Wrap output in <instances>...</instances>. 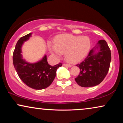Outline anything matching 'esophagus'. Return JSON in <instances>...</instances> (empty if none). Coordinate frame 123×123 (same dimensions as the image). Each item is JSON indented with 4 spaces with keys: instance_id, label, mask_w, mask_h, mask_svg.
<instances>
[{
    "instance_id": "1",
    "label": "esophagus",
    "mask_w": 123,
    "mask_h": 123,
    "mask_svg": "<svg viewBox=\"0 0 123 123\" xmlns=\"http://www.w3.org/2000/svg\"><path fill=\"white\" fill-rule=\"evenodd\" d=\"M63 66H66V67L70 68L72 66V65L71 64H67V63H64V64H63Z\"/></svg>"
}]
</instances>
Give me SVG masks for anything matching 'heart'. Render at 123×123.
<instances>
[{"instance_id":"heart-1","label":"heart","mask_w":123,"mask_h":123,"mask_svg":"<svg viewBox=\"0 0 123 123\" xmlns=\"http://www.w3.org/2000/svg\"><path fill=\"white\" fill-rule=\"evenodd\" d=\"M91 46V40L88 36L63 34L55 39L54 46H50V50L57 55L66 53V60L70 62H77L88 55Z\"/></svg>"}]
</instances>
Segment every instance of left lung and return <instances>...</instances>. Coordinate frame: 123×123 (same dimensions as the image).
Listing matches in <instances>:
<instances>
[{
  "label": "left lung",
  "mask_w": 123,
  "mask_h": 123,
  "mask_svg": "<svg viewBox=\"0 0 123 123\" xmlns=\"http://www.w3.org/2000/svg\"><path fill=\"white\" fill-rule=\"evenodd\" d=\"M111 61V52L106 42L99 40L85 60L77 65L80 72L75 78L76 83L83 87L98 85L108 74Z\"/></svg>",
  "instance_id": "1"
}]
</instances>
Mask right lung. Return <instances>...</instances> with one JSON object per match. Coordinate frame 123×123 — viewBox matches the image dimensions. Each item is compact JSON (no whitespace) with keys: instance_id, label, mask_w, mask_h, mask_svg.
I'll list each match as a JSON object with an SVG mask.
<instances>
[{"instance_id":"add662e5","label":"right lung","mask_w":123,"mask_h":123,"mask_svg":"<svg viewBox=\"0 0 123 123\" xmlns=\"http://www.w3.org/2000/svg\"><path fill=\"white\" fill-rule=\"evenodd\" d=\"M31 35L32 33H29L18 40L12 55L13 65L19 78L26 86L35 90H42L53 83L56 72L62 64L59 63L54 66L50 65L46 55L35 63L28 62L23 59L21 48L24 42L29 40Z\"/></svg>"}]
</instances>
